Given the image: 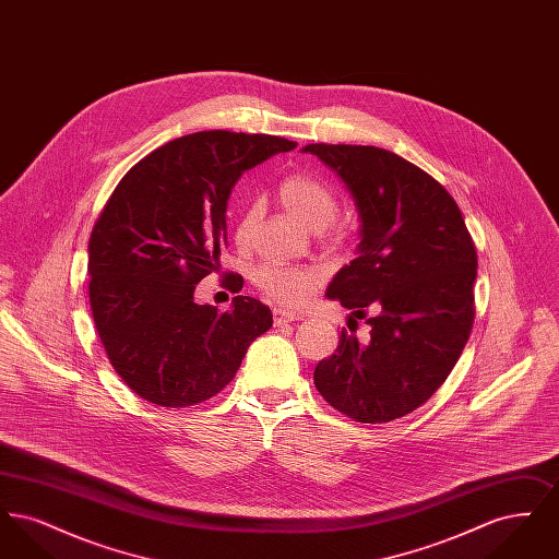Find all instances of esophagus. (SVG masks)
Wrapping results in <instances>:
<instances>
[{
    "mask_svg": "<svg viewBox=\"0 0 559 559\" xmlns=\"http://www.w3.org/2000/svg\"><path fill=\"white\" fill-rule=\"evenodd\" d=\"M301 319H304L301 314H295V312H289V310H274V324H276V326L287 324V322H292V320Z\"/></svg>",
    "mask_w": 559,
    "mask_h": 559,
    "instance_id": "obj_1",
    "label": "esophagus"
}]
</instances>
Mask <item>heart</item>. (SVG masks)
<instances>
[{"mask_svg":"<svg viewBox=\"0 0 559 559\" xmlns=\"http://www.w3.org/2000/svg\"><path fill=\"white\" fill-rule=\"evenodd\" d=\"M278 201L287 212L295 215L304 226L317 230L322 239L344 240V228L335 224L340 210V197L335 188L320 180L319 176L299 171L281 180L276 188ZM260 219V205L247 203L235 222V240L239 247H249ZM253 283L267 297L285 304L301 306L310 299L320 285V272L312 266H281L262 264L253 272Z\"/></svg>","mask_w":559,"mask_h":559,"instance_id":"1","label":"heart"}]
</instances>
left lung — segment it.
<instances>
[{"instance_id": "1", "label": "left lung", "mask_w": 559, "mask_h": 559, "mask_svg": "<svg viewBox=\"0 0 559 559\" xmlns=\"http://www.w3.org/2000/svg\"><path fill=\"white\" fill-rule=\"evenodd\" d=\"M304 153L335 169L356 201L358 258L326 297L369 324L362 337L342 329L314 385L349 419L388 424L431 399L469 340L476 245L449 190L415 163L358 144H308Z\"/></svg>"}]
</instances>
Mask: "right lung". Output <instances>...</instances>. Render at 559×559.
<instances>
[{
  "label": "right lung",
  "instance_id": "obj_1",
  "mask_svg": "<svg viewBox=\"0 0 559 559\" xmlns=\"http://www.w3.org/2000/svg\"><path fill=\"white\" fill-rule=\"evenodd\" d=\"M295 146L267 133H190L138 160L108 197L87 245L90 306L112 369L140 399L171 408L212 399L272 326L260 299L237 295L217 312L192 295L219 267L242 171Z\"/></svg>",
  "mask_w": 559,
  "mask_h": 559
}]
</instances>
